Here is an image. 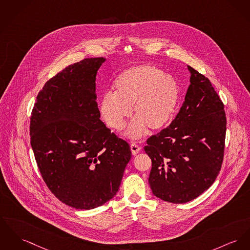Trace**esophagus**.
I'll list each match as a JSON object with an SVG mask.
<instances>
[{"mask_svg": "<svg viewBox=\"0 0 250 250\" xmlns=\"http://www.w3.org/2000/svg\"><path fill=\"white\" fill-rule=\"evenodd\" d=\"M141 150V148L138 146V145H136V144H134L133 143L132 145H131V150H132V153H133V155H135V154H137L139 151Z\"/></svg>", "mask_w": 250, "mask_h": 250, "instance_id": "1", "label": "esophagus"}]
</instances>
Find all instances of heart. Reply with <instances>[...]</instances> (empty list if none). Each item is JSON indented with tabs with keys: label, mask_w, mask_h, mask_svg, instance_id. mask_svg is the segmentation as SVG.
Segmentation results:
<instances>
[{
	"label": "heart",
	"mask_w": 250,
	"mask_h": 250,
	"mask_svg": "<svg viewBox=\"0 0 250 250\" xmlns=\"http://www.w3.org/2000/svg\"><path fill=\"white\" fill-rule=\"evenodd\" d=\"M114 94H105L100 101V112L106 125L122 130L126 119L133 118L126 135L142 137L148 127L151 131L165 128L173 116L178 100L177 82L158 67L139 64L121 72L113 84Z\"/></svg>",
	"instance_id": "obj_1"
}]
</instances>
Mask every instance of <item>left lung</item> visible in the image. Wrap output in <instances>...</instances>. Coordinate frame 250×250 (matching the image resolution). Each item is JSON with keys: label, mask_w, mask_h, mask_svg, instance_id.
Instances as JSON below:
<instances>
[{"label": "left lung", "mask_w": 250, "mask_h": 250, "mask_svg": "<svg viewBox=\"0 0 250 250\" xmlns=\"http://www.w3.org/2000/svg\"><path fill=\"white\" fill-rule=\"evenodd\" d=\"M185 101L177 116L147 140L151 159L152 193L166 202L184 204L214 183L221 169L227 118L224 104L210 82L192 67Z\"/></svg>", "instance_id": "obj_1"}]
</instances>
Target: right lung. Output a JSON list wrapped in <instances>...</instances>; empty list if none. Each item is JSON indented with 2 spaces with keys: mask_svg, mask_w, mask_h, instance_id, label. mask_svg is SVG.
I'll return each instance as SVG.
<instances>
[{
  "mask_svg": "<svg viewBox=\"0 0 250 250\" xmlns=\"http://www.w3.org/2000/svg\"><path fill=\"white\" fill-rule=\"evenodd\" d=\"M104 58L84 59L44 84L30 118L41 174L67 206L93 209L114 198L132 152L100 120L96 77Z\"/></svg>",
  "mask_w": 250,
  "mask_h": 250,
  "instance_id": "right-lung-1",
  "label": "right lung"
}]
</instances>
